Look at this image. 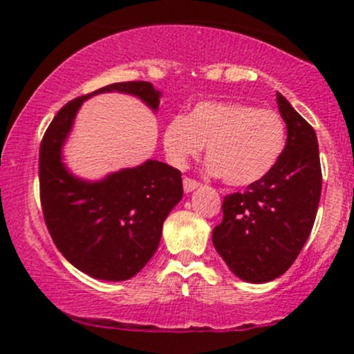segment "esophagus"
<instances>
[{
	"mask_svg": "<svg viewBox=\"0 0 354 354\" xmlns=\"http://www.w3.org/2000/svg\"><path fill=\"white\" fill-rule=\"evenodd\" d=\"M198 186H200V183L191 180V178H185V180H183V188H185L186 193H191V191L196 189Z\"/></svg>",
	"mask_w": 354,
	"mask_h": 354,
	"instance_id": "1",
	"label": "esophagus"
}]
</instances>
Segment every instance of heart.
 Here are the masks:
<instances>
[{"label": "heart", "mask_w": 354, "mask_h": 354, "mask_svg": "<svg viewBox=\"0 0 354 354\" xmlns=\"http://www.w3.org/2000/svg\"><path fill=\"white\" fill-rule=\"evenodd\" d=\"M286 141L284 121L273 109L245 103L201 101L188 116H173L163 133L165 151L178 168L206 145L208 169L231 186H250L278 163Z\"/></svg>", "instance_id": "heart-1"}]
</instances>
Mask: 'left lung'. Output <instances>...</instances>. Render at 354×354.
<instances>
[{
    "mask_svg": "<svg viewBox=\"0 0 354 354\" xmlns=\"http://www.w3.org/2000/svg\"><path fill=\"white\" fill-rule=\"evenodd\" d=\"M286 123V145L274 168L245 193L223 201V221L213 230L218 254L248 283H268L286 273L315 225L321 196L319 149L315 129L276 93Z\"/></svg>",
    "mask_w": 354,
    "mask_h": 354,
    "instance_id": "8db88e82",
    "label": "left lung"
}]
</instances>
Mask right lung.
Returning a JSON list of instances; mask_svg holds the SVG:
<instances>
[{
	"mask_svg": "<svg viewBox=\"0 0 354 354\" xmlns=\"http://www.w3.org/2000/svg\"><path fill=\"white\" fill-rule=\"evenodd\" d=\"M101 93L131 95L153 113L161 98L151 83L128 81L64 104L39 148V189L44 221L61 254L91 278L124 281L156 253L165 219L183 198V181L178 169L156 160L95 181L68 169L63 148L75 118L84 101Z\"/></svg>",
	"mask_w": 354,
	"mask_h": 354,
	"instance_id": "add662e5",
	"label": "right lung"
}]
</instances>
